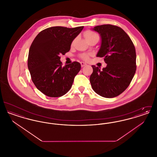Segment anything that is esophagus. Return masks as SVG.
I'll list each match as a JSON object with an SVG mask.
<instances>
[{"label":"esophagus","instance_id":"obj_1","mask_svg":"<svg viewBox=\"0 0 157 157\" xmlns=\"http://www.w3.org/2000/svg\"><path fill=\"white\" fill-rule=\"evenodd\" d=\"M81 67H83L87 65V64H86V63L83 62H81Z\"/></svg>","mask_w":157,"mask_h":157}]
</instances>
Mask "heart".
<instances>
[{"instance_id": "1", "label": "heart", "mask_w": 157, "mask_h": 157, "mask_svg": "<svg viewBox=\"0 0 157 157\" xmlns=\"http://www.w3.org/2000/svg\"><path fill=\"white\" fill-rule=\"evenodd\" d=\"M84 35H85V39H86V40H90V39H91L94 38V37H98V36L97 34H96L95 32H92V31H90V30L86 31V32H85ZM81 58H82L83 59L86 60H88L89 59V55H88V54L84 53V54H82V55H81Z\"/></svg>"}]
</instances>
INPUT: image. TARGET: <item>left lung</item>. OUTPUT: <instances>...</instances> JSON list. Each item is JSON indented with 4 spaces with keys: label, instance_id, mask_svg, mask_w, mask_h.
Wrapping results in <instances>:
<instances>
[{
    "label": "left lung",
    "instance_id": "left-lung-1",
    "mask_svg": "<svg viewBox=\"0 0 157 157\" xmlns=\"http://www.w3.org/2000/svg\"><path fill=\"white\" fill-rule=\"evenodd\" d=\"M101 36L97 57H104L106 67L102 70L92 65L90 82L93 90L102 97L114 98L127 89L136 71L134 45L120 27L102 25L91 29Z\"/></svg>",
    "mask_w": 157,
    "mask_h": 157
}]
</instances>
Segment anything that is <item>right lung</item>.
<instances>
[{"mask_svg":"<svg viewBox=\"0 0 157 157\" xmlns=\"http://www.w3.org/2000/svg\"><path fill=\"white\" fill-rule=\"evenodd\" d=\"M83 26L67 28L54 26L41 31L30 46L28 67L37 90L49 97H59L71 89L81 68L74 62L62 66L60 54L69 51L72 42Z\"/></svg>","mask_w":157,"mask_h":157,"instance_id":"obj_1","label":"right lung"}]
</instances>
